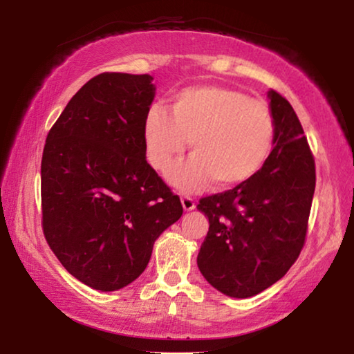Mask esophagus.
<instances>
[{
	"label": "esophagus",
	"mask_w": 354,
	"mask_h": 354,
	"mask_svg": "<svg viewBox=\"0 0 354 354\" xmlns=\"http://www.w3.org/2000/svg\"><path fill=\"white\" fill-rule=\"evenodd\" d=\"M180 201H182V206L185 211L195 209V200H193L192 196H182Z\"/></svg>",
	"instance_id": "obj_1"
}]
</instances>
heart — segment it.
<instances>
[{
  "label": "heart",
  "instance_id": "b5f03b06",
  "mask_svg": "<svg viewBox=\"0 0 354 354\" xmlns=\"http://www.w3.org/2000/svg\"><path fill=\"white\" fill-rule=\"evenodd\" d=\"M274 137L270 106L225 86H190L174 96L171 114L154 103L143 119L145 154L156 171H166L192 143L195 154L167 172L182 192L212 180L221 187L248 180L263 167Z\"/></svg>",
  "mask_w": 354,
  "mask_h": 354
}]
</instances>
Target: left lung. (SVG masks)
<instances>
[{
    "mask_svg": "<svg viewBox=\"0 0 354 354\" xmlns=\"http://www.w3.org/2000/svg\"><path fill=\"white\" fill-rule=\"evenodd\" d=\"M274 148L263 167L232 190L201 198L209 232L198 268L212 287L250 298L283 277L304 246L316 166L292 104L269 91Z\"/></svg>",
    "mask_w": 354,
    "mask_h": 354,
    "instance_id": "left-lung-1",
    "label": "left lung"
}]
</instances>
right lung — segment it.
<instances>
[{"label":"right lung","instance_id":"obj_1","mask_svg":"<svg viewBox=\"0 0 354 354\" xmlns=\"http://www.w3.org/2000/svg\"><path fill=\"white\" fill-rule=\"evenodd\" d=\"M151 80L93 77L67 103L43 149V234L67 272L101 292L132 283L158 236L183 212L145 154Z\"/></svg>","mask_w":354,"mask_h":354}]
</instances>
